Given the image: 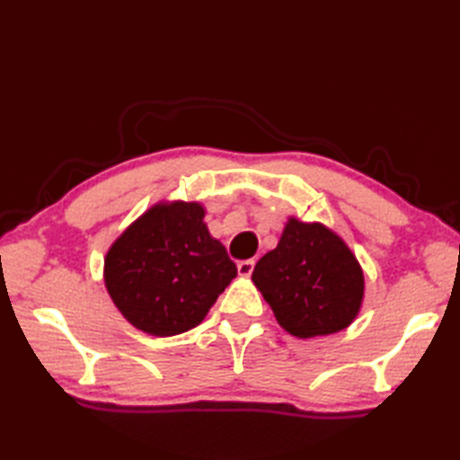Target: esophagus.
<instances>
[{"instance_id": "esophagus-1", "label": "esophagus", "mask_w": 460, "mask_h": 460, "mask_svg": "<svg viewBox=\"0 0 460 460\" xmlns=\"http://www.w3.org/2000/svg\"><path fill=\"white\" fill-rule=\"evenodd\" d=\"M252 269H255V261L247 259V261H239V262H237V270H239L241 277H251Z\"/></svg>"}]
</instances>
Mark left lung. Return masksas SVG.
Instances as JSON below:
<instances>
[{
  "instance_id": "8db88e82",
  "label": "left lung",
  "mask_w": 460,
  "mask_h": 460,
  "mask_svg": "<svg viewBox=\"0 0 460 460\" xmlns=\"http://www.w3.org/2000/svg\"><path fill=\"white\" fill-rule=\"evenodd\" d=\"M252 282L279 324L296 338L344 330L364 298V272L346 243L324 225L295 217L277 249L255 265Z\"/></svg>"
}]
</instances>
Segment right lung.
Segmentation results:
<instances>
[{"mask_svg":"<svg viewBox=\"0 0 460 460\" xmlns=\"http://www.w3.org/2000/svg\"><path fill=\"white\" fill-rule=\"evenodd\" d=\"M203 215L199 203H158L106 252V290L132 326L160 338L188 332L237 277Z\"/></svg>","mask_w":460,"mask_h":460,"instance_id":"1","label":"right lung"}]
</instances>
